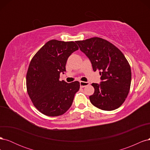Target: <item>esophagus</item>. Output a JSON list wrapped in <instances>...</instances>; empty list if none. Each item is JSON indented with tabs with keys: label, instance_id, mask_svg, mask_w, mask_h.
<instances>
[{
	"label": "esophagus",
	"instance_id": "34e87169",
	"mask_svg": "<svg viewBox=\"0 0 150 150\" xmlns=\"http://www.w3.org/2000/svg\"><path fill=\"white\" fill-rule=\"evenodd\" d=\"M89 82H84V81H81L80 82V86L81 88H84L85 86L89 85Z\"/></svg>",
	"mask_w": 150,
	"mask_h": 150
}]
</instances>
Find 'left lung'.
Instances as JSON below:
<instances>
[{
  "instance_id": "obj_1",
  "label": "left lung",
  "mask_w": 150,
  "mask_h": 150,
  "mask_svg": "<svg viewBox=\"0 0 150 150\" xmlns=\"http://www.w3.org/2000/svg\"><path fill=\"white\" fill-rule=\"evenodd\" d=\"M76 43L91 62L94 71H99L103 81L93 83L94 93L89 96L93 105L104 111L120 107L129 92L131 71L120 50L108 40L94 37Z\"/></svg>"
}]
</instances>
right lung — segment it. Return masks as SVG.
Returning a JSON list of instances; mask_svg holds the SVG:
<instances>
[{"label": "right lung", "instance_id": "1", "mask_svg": "<svg viewBox=\"0 0 150 150\" xmlns=\"http://www.w3.org/2000/svg\"><path fill=\"white\" fill-rule=\"evenodd\" d=\"M78 49L75 42L52 39L31 59L26 76L27 91L33 105L43 115L60 116L71 106L80 83H67L59 81V77L66 71L68 57Z\"/></svg>", "mask_w": 150, "mask_h": 150}]
</instances>
